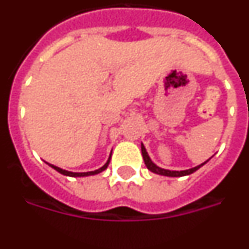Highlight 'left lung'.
<instances>
[{"label":"left lung","instance_id":"left-lung-1","mask_svg":"<svg viewBox=\"0 0 249 249\" xmlns=\"http://www.w3.org/2000/svg\"><path fill=\"white\" fill-rule=\"evenodd\" d=\"M141 149H142V156H143V160H144V164L147 166V168L151 171V172L153 173H157V175H160V176H167V177H182V176H188L191 175V173L196 172L197 169L201 168L202 166H203L204 163H207L208 160H206L204 163L199 164V166L195 167V168H191V169H186V171H169V169H163V168H160V167L156 166L153 162L151 160V158H149L148 153H147L146 148H144V146L142 144L141 146Z\"/></svg>","mask_w":249,"mask_h":249}]
</instances>
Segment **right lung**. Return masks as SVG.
<instances>
[{
    "label": "right lung",
    "mask_w": 249,
    "mask_h": 249,
    "mask_svg": "<svg viewBox=\"0 0 249 249\" xmlns=\"http://www.w3.org/2000/svg\"><path fill=\"white\" fill-rule=\"evenodd\" d=\"M109 160H111V155H109V158H108V160H107V162H106V164L103 167H101V168H98V169H96V171H91V172H82V173H77V172H68V171H65V169H62V168H59V167H56V166H53V164H50L51 167H52V168H54L57 171V172H59L61 173V175H65V176H70V177H86V176H93V175H97V173H100V172H102V171H105L106 168H107V167H108V164H109Z\"/></svg>",
    "instance_id": "right-lung-1"
}]
</instances>
